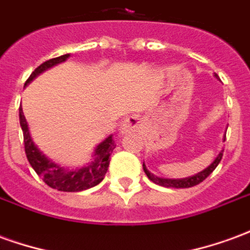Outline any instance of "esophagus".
<instances>
[{
    "instance_id": "obj_1",
    "label": "esophagus",
    "mask_w": 250,
    "mask_h": 250,
    "mask_svg": "<svg viewBox=\"0 0 250 250\" xmlns=\"http://www.w3.org/2000/svg\"><path fill=\"white\" fill-rule=\"evenodd\" d=\"M141 125V119L138 116H128L127 119L120 125V132L122 134H128V132H136Z\"/></svg>"
}]
</instances>
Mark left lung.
I'll use <instances>...</instances> for the list:
<instances>
[{"instance_id": "1", "label": "left lung", "mask_w": 250, "mask_h": 250, "mask_svg": "<svg viewBox=\"0 0 250 250\" xmlns=\"http://www.w3.org/2000/svg\"><path fill=\"white\" fill-rule=\"evenodd\" d=\"M214 76L218 79L217 75H214ZM222 152H224V150L220 151V154L215 157L214 161L210 163L208 167L204 168V170H202V171H199V173L194 174V175H191V177H188V178L170 179V178H162V177H157V175H154V174L150 173V171L147 170L145 162H143V170H145V173H146V175L148 177V179L152 181L154 184L159 185V186H165V188H193V186H195V185L201 184L204 179L208 178L210 174L214 171V168L218 166V163H220L221 159H222Z\"/></svg>"}]
</instances>
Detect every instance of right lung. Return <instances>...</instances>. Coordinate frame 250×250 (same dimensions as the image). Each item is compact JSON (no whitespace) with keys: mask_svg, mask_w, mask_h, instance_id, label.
I'll return each instance as SVG.
<instances>
[{"mask_svg":"<svg viewBox=\"0 0 250 250\" xmlns=\"http://www.w3.org/2000/svg\"><path fill=\"white\" fill-rule=\"evenodd\" d=\"M69 56L71 55L66 53V55L42 62L40 66H37L35 71L32 72V75L26 80L25 85H28L33 79H36L42 72H45L46 69H49L60 62H64ZM20 125H21L22 134H24L26 158L33 170L44 179V182L48 186H51L52 188H57L60 191L75 193V191H83V190L93 188L103 181L104 175L108 170L109 155L116 146L115 141L112 139V135L107 136L102 143H99L93 151V159L87 163L84 167L68 168L53 162L51 158L46 157L45 154L36 146L32 136H30L28 122L25 119L21 107H20Z\"/></svg>","mask_w":250,"mask_h":250,"instance_id":"right-lung-1","label":"right lung"}]
</instances>
